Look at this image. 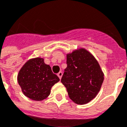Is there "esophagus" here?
I'll use <instances>...</instances> for the list:
<instances>
[{
	"mask_svg": "<svg viewBox=\"0 0 127 127\" xmlns=\"http://www.w3.org/2000/svg\"><path fill=\"white\" fill-rule=\"evenodd\" d=\"M57 76L59 77V79H61L62 78V76H63V72H61V71H60L58 74H57Z\"/></svg>",
	"mask_w": 127,
	"mask_h": 127,
	"instance_id": "obj_1",
	"label": "esophagus"
}]
</instances>
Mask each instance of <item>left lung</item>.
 Listing matches in <instances>:
<instances>
[{
    "label": "left lung",
    "mask_w": 127,
    "mask_h": 127,
    "mask_svg": "<svg viewBox=\"0 0 127 127\" xmlns=\"http://www.w3.org/2000/svg\"><path fill=\"white\" fill-rule=\"evenodd\" d=\"M66 64L61 83L73 102L78 104H87L98 94L104 81L100 65L84 48L67 54Z\"/></svg>",
    "instance_id": "obj_1"
}]
</instances>
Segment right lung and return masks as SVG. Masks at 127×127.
I'll return each instance as SVG.
<instances>
[{"label": "right lung", "mask_w": 127, "mask_h": 127, "mask_svg": "<svg viewBox=\"0 0 127 127\" xmlns=\"http://www.w3.org/2000/svg\"><path fill=\"white\" fill-rule=\"evenodd\" d=\"M18 83L25 96L34 100H42L51 93V87L60 81L51 66L42 58L29 60L18 72Z\"/></svg>", "instance_id": "add662e5"}]
</instances>
